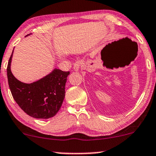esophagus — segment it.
Returning <instances> with one entry per match:
<instances>
[{
	"label": "esophagus",
	"mask_w": 156,
	"mask_h": 156,
	"mask_svg": "<svg viewBox=\"0 0 156 156\" xmlns=\"http://www.w3.org/2000/svg\"><path fill=\"white\" fill-rule=\"evenodd\" d=\"M82 63H83V62L82 61H76V62L74 63V65H73V70L74 71H78L79 70V69L80 68V67H81L82 65Z\"/></svg>",
	"instance_id": "esophagus-1"
}]
</instances>
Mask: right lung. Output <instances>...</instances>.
I'll use <instances>...</instances> for the list:
<instances>
[{"instance_id":"obj_1","label":"right lung","mask_w":156,"mask_h":156,"mask_svg":"<svg viewBox=\"0 0 156 156\" xmlns=\"http://www.w3.org/2000/svg\"><path fill=\"white\" fill-rule=\"evenodd\" d=\"M13 52L7 66L9 89L13 98L28 115L47 119L57 114L65 95V83L70 71L54 69L50 74L32 83H24L13 76L11 71Z\"/></svg>"}]
</instances>
